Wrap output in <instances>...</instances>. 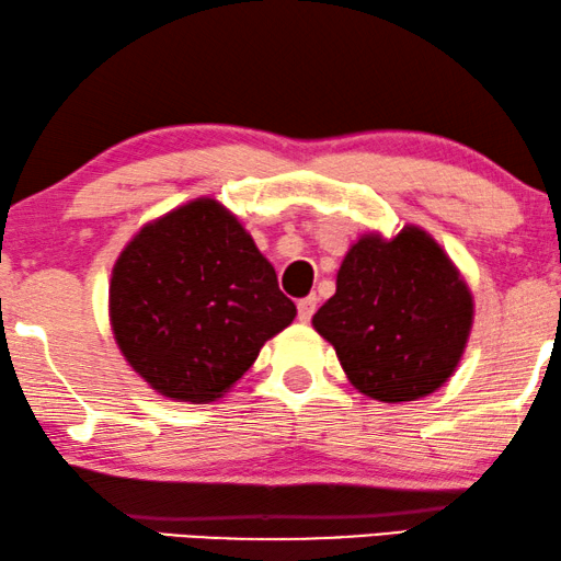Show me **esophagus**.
Returning a JSON list of instances; mask_svg holds the SVG:
<instances>
[{
    "mask_svg": "<svg viewBox=\"0 0 561 561\" xmlns=\"http://www.w3.org/2000/svg\"><path fill=\"white\" fill-rule=\"evenodd\" d=\"M314 310H318V297L310 295V297L299 299V302H297V318H299V322H310Z\"/></svg>",
    "mask_w": 561,
    "mask_h": 561,
    "instance_id": "obj_1",
    "label": "esophagus"
}]
</instances>
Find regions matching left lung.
Segmentation results:
<instances>
[{"instance_id": "1", "label": "left lung", "mask_w": 561, "mask_h": 561, "mask_svg": "<svg viewBox=\"0 0 561 561\" xmlns=\"http://www.w3.org/2000/svg\"><path fill=\"white\" fill-rule=\"evenodd\" d=\"M472 312L470 287L445 249L424 228L404 226L393 239L366 233L353 243L312 325L360 393L397 404L455 374Z\"/></svg>"}]
</instances>
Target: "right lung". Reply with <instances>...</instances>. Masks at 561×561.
Wrapping results in <instances>:
<instances>
[{"instance_id": "add662e5", "label": "right lung", "mask_w": 561, "mask_h": 561, "mask_svg": "<svg viewBox=\"0 0 561 561\" xmlns=\"http://www.w3.org/2000/svg\"><path fill=\"white\" fill-rule=\"evenodd\" d=\"M277 272L213 198L141 226L116 259L108 318L126 363L162 397L208 404L295 320Z\"/></svg>"}]
</instances>
